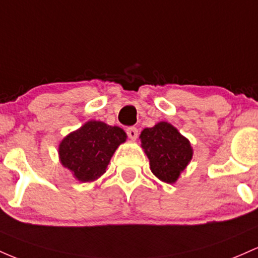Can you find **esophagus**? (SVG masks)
<instances>
[{
    "label": "esophagus",
    "mask_w": 258,
    "mask_h": 258,
    "mask_svg": "<svg viewBox=\"0 0 258 258\" xmlns=\"http://www.w3.org/2000/svg\"><path fill=\"white\" fill-rule=\"evenodd\" d=\"M126 134H128V137H129V139L130 140H137V138H138V135H139V132H138V129L135 128V126H129L128 129H126Z\"/></svg>",
    "instance_id": "esophagus-1"
}]
</instances>
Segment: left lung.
Segmentation results:
<instances>
[{
  "instance_id": "left-lung-1",
  "label": "left lung",
  "mask_w": 258,
  "mask_h": 258,
  "mask_svg": "<svg viewBox=\"0 0 258 258\" xmlns=\"http://www.w3.org/2000/svg\"><path fill=\"white\" fill-rule=\"evenodd\" d=\"M140 139L153 174L164 183H175L192 158L190 141L167 121L144 129Z\"/></svg>"
}]
</instances>
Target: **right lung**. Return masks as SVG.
I'll return each instance as SVG.
<instances>
[{
    "label": "right lung",
    "instance_id": "1",
    "mask_svg": "<svg viewBox=\"0 0 258 258\" xmlns=\"http://www.w3.org/2000/svg\"><path fill=\"white\" fill-rule=\"evenodd\" d=\"M125 140V132L119 126L89 120L60 141V163L79 181H94L106 172L114 151Z\"/></svg>",
    "mask_w": 258,
    "mask_h": 258
}]
</instances>
